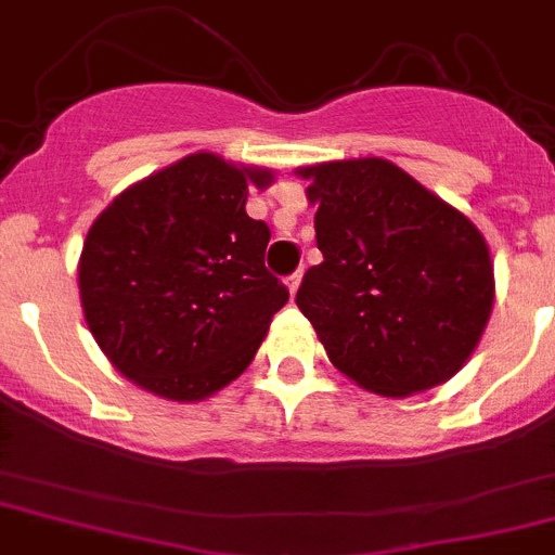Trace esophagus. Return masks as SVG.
Wrapping results in <instances>:
<instances>
[{"label":"esophagus","mask_w":555,"mask_h":555,"mask_svg":"<svg viewBox=\"0 0 555 555\" xmlns=\"http://www.w3.org/2000/svg\"><path fill=\"white\" fill-rule=\"evenodd\" d=\"M299 283H302V269H297V272L288 274V278H286V286H288V292H292V294H297Z\"/></svg>","instance_id":"1"}]
</instances>
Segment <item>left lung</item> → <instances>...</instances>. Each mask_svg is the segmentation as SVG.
<instances>
[{
    "mask_svg": "<svg viewBox=\"0 0 555 555\" xmlns=\"http://www.w3.org/2000/svg\"><path fill=\"white\" fill-rule=\"evenodd\" d=\"M315 245L297 305L332 365L387 398L455 376L493 308V263L468 218L382 157L302 168Z\"/></svg>",
    "mask_w": 555,
    "mask_h": 555,
    "instance_id": "8db88e82",
    "label": "left lung"
}]
</instances>
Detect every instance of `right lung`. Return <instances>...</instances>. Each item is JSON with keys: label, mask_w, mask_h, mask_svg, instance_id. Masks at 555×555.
Wrapping results in <instances>:
<instances>
[{"label": "right lung", "mask_w": 555, "mask_h": 555, "mask_svg": "<svg viewBox=\"0 0 555 555\" xmlns=\"http://www.w3.org/2000/svg\"><path fill=\"white\" fill-rule=\"evenodd\" d=\"M272 182L198 152L125 190L78 261L83 315L114 367L168 400H202L253 362L288 288L263 267L269 225L245 212Z\"/></svg>", "instance_id": "1"}]
</instances>
